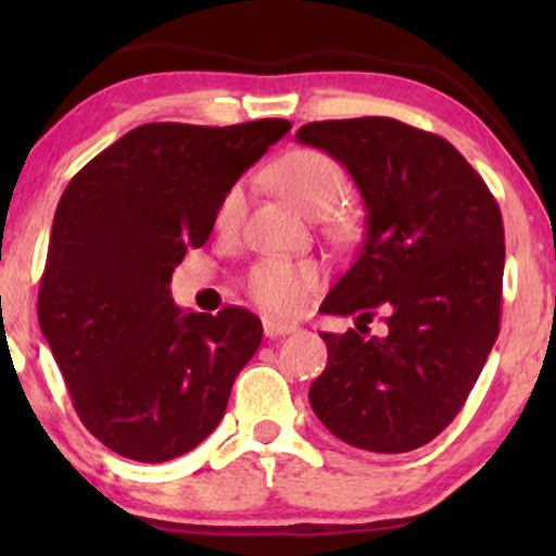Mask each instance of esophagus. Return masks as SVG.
Segmentation results:
<instances>
[{
	"instance_id": "34e87169",
	"label": "esophagus",
	"mask_w": 556,
	"mask_h": 556,
	"mask_svg": "<svg viewBox=\"0 0 556 556\" xmlns=\"http://www.w3.org/2000/svg\"><path fill=\"white\" fill-rule=\"evenodd\" d=\"M263 331L268 339H278V337H288V333H295L299 331V326L288 321H276V318H265Z\"/></svg>"
}]
</instances>
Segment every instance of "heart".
Returning <instances> with one entry per match:
<instances>
[{
    "label": "heart",
    "mask_w": 556,
    "mask_h": 556,
    "mask_svg": "<svg viewBox=\"0 0 556 556\" xmlns=\"http://www.w3.org/2000/svg\"><path fill=\"white\" fill-rule=\"evenodd\" d=\"M268 179L308 215H324L346 189V174L337 159L318 149H295L268 172ZM245 215V187L232 185L217 204V230L232 232ZM314 263H288L278 257L261 261L250 270L248 291L255 303L276 314H293L308 288L318 283Z\"/></svg>",
    "instance_id": "heart-1"
}]
</instances>
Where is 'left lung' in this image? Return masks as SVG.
<instances>
[{
  "label": "left lung",
  "instance_id": "8db88e82",
  "mask_svg": "<svg viewBox=\"0 0 556 556\" xmlns=\"http://www.w3.org/2000/svg\"><path fill=\"white\" fill-rule=\"evenodd\" d=\"M295 141L337 159L367 210L359 255L318 308L356 314V329L321 333L308 402L359 451H415L460 413L498 337L501 210L451 141L402 121H316Z\"/></svg>",
  "mask_w": 556,
  "mask_h": 556
}]
</instances>
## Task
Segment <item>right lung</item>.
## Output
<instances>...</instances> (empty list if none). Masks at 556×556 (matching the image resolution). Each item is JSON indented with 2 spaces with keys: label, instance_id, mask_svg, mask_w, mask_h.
<instances>
[{
  "label": "right lung",
  "instance_id": "1",
  "mask_svg": "<svg viewBox=\"0 0 556 556\" xmlns=\"http://www.w3.org/2000/svg\"><path fill=\"white\" fill-rule=\"evenodd\" d=\"M291 124H143L101 151L60 197L40 329L80 422L113 453L179 458L223 420L261 318L181 311L172 273L202 248L223 194Z\"/></svg>",
  "mask_w": 556,
  "mask_h": 556
}]
</instances>
